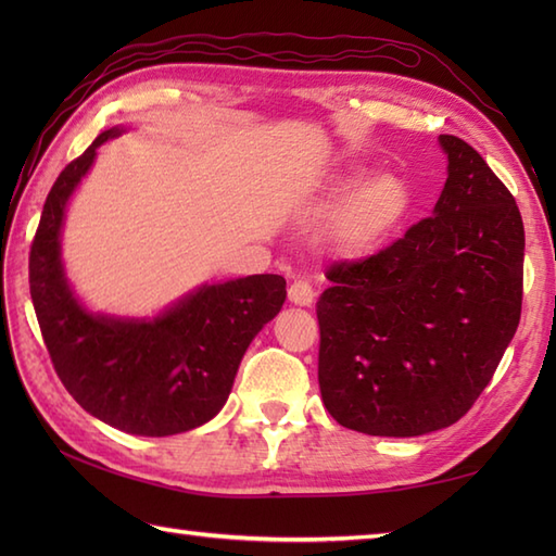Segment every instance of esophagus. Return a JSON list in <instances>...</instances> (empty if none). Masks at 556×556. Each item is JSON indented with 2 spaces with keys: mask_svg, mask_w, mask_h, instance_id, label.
I'll list each match as a JSON object with an SVG mask.
<instances>
[{
  "mask_svg": "<svg viewBox=\"0 0 556 556\" xmlns=\"http://www.w3.org/2000/svg\"><path fill=\"white\" fill-rule=\"evenodd\" d=\"M289 301L293 305H303V308H311L315 303V291L311 287V281L305 279H296L293 285L289 287Z\"/></svg>",
  "mask_w": 556,
  "mask_h": 556,
  "instance_id": "esophagus-1",
  "label": "esophagus"
}]
</instances>
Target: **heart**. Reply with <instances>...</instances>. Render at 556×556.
Returning <instances> with one entry per match:
<instances>
[{
    "mask_svg": "<svg viewBox=\"0 0 556 556\" xmlns=\"http://www.w3.org/2000/svg\"><path fill=\"white\" fill-rule=\"evenodd\" d=\"M410 210V188L404 176L380 172L368 176L363 167L341 169L323 186V191L303 203L305 219L329 215L325 239L344 257H361L382 245Z\"/></svg>",
    "mask_w": 556,
    "mask_h": 556,
    "instance_id": "obj_1",
    "label": "heart"
}]
</instances>
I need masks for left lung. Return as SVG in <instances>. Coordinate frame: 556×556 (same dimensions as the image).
<instances>
[{
	"label": "left lung",
	"instance_id": "8db88e82",
	"mask_svg": "<svg viewBox=\"0 0 556 556\" xmlns=\"http://www.w3.org/2000/svg\"><path fill=\"white\" fill-rule=\"evenodd\" d=\"M446 184L420 219L363 263H341L317 301L325 408L375 437L448 428L511 344L526 233L514 195L478 152L440 136Z\"/></svg>",
	"mask_w": 556,
	"mask_h": 556
}]
</instances>
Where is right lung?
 Segmentation results:
<instances>
[{"mask_svg":"<svg viewBox=\"0 0 556 556\" xmlns=\"http://www.w3.org/2000/svg\"><path fill=\"white\" fill-rule=\"evenodd\" d=\"M122 134L124 126L102 131L54 181L30 248V299L66 392L116 430L167 437L200 428L224 408L243 353L285 305L287 281H205L152 317L90 311L66 277L62 231L100 146Z\"/></svg>","mask_w":556,"mask_h":556,"instance_id":"1","label":"right lung"}]
</instances>
